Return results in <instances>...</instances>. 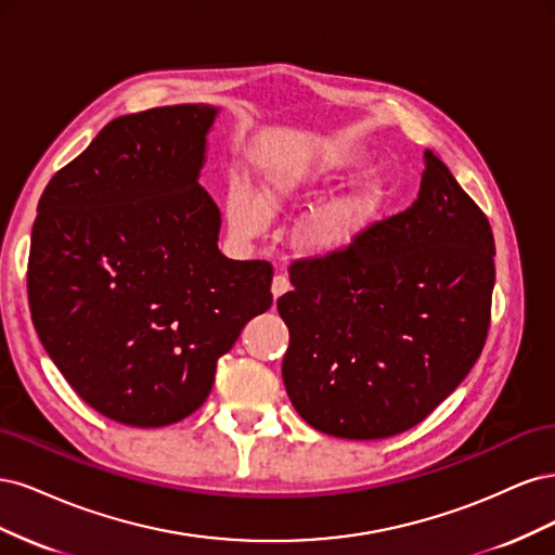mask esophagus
Returning a JSON list of instances; mask_svg holds the SVG:
<instances>
[{"instance_id":"esophagus-1","label":"esophagus","mask_w":555,"mask_h":555,"mask_svg":"<svg viewBox=\"0 0 555 555\" xmlns=\"http://www.w3.org/2000/svg\"><path fill=\"white\" fill-rule=\"evenodd\" d=\"M292 289V282L287 275H275L273 278V284H271V292L275 298H280L282 294H287Z\"/></svg>"}]
</instances>
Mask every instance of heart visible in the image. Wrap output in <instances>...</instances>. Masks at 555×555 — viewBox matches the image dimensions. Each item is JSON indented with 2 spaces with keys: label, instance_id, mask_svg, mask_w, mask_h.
I'll return each instance as SVG.
<instances>
[{
  "label": "heart",
  "instance_id": "b5f03b06",
  "mask_svg": "<svg viewBox=\"0 0 555 555\" xmlns=\"http://www.w3.org/2000/svg\"><path fill=\"white\" fill-rule=\"evenodd\" d=\"M347 155L331 153L322 157L296 159L294 164L268 176L266 201L249 190H241L229 201L231 222L245 236H261L271 227V210H292L322 196L335 180ZM375 215L373 194H347L331 201L314 212L306 229V243L319 251H340L357 243Z\"/></svg>",
  "mask_w": 555,
  "mask_h": 555
}]
</instances>
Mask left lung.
Here are the masks:
<instances>
[{"label": "left lung", "instance_id": "8db88e82", "mask_svg": "<svg viewBox=\"0 0 555 555\" xmlns=\"http://www.w3.org/2000/svg\"><path fill=\"white\" fill-rule=\"evenodd\" d=\"M489 217L426 150L414 204L340 251L296 259L278 298L282 379L306 422L345 440L416 426L473 371L491 326Z\"/></svg>", "mask_w": 555, "mask_h": 555}]
</instances>
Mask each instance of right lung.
Instances as JSON below:
<instances>
[{
    "instance_id": "add662e5",
    "label": "right lung",
    "mask_w": 555,
    "mask_h": 555,
    "mask_svg": "<svg viewBox=\"0 0 555 555\" xmlns=\"http://www.w3.org/2000/svg\"><path fill=\"white\" fill-rule=\"evenodd\" d=\"M215 115L180 104L115 117L39 201L31 322L72 389L117 424L196 412L217 359L273 304V266L217 247L220 208L198 184Z\"/></svg>"
}]
</instances>
